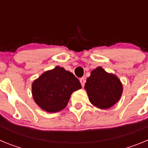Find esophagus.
Masks as SVG:
<instances>
[{
	"label": "esophagus",
	"mask_w": 148,
	"mask_h": 148,
	"mask_svg": "<svg viewBox=\"0 0 148 148\" xmlns=\"http://www.w3.org/2000/svg\"><path fill=\"white\" fill-rule=\"evenodd\" d=\"M79 80H80L81 84H82V87H84V84H85V82H86L85 78H84V77L83 78H81Z\"/></svg>",
	"instance_id": "obj_1"
}]
</instances>
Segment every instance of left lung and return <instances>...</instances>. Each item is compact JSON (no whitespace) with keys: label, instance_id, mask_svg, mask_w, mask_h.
<instances>
[{"label":"left lung","instance_id":"1","mask_svg":"<svg viewBox=\"0 0 148 148\" xmlns=\"http://www.w3.org/2000/svg\"><path fill=\"white\" fill-rule=\"evenodd\" d=\"M84 88L90 102L101 109H108L114 105L119 100L123 90L119 79L100 66L91 72Z\"/></svg>","mask_w":148,"mask_h":148}]
</instances>
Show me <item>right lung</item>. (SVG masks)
<instances>
[{
  "mask_svg": "<svg viewBox=\"0 0 148 148\" xmlns=\"http://www.w3.org/2000/svg\"><path fill=\"white\" fill-rule=\"evenodd\" d=\"M82 87L78 78L63 67L56 66L44 73L33 82L35 103L47 112H58L67 105L73 92Z\"/></svg>",
  "mask_w": 148,
  "mask_h": 148,
  "instance_id": "add662e5",
  "label": "right lung"
}]
</instances>
